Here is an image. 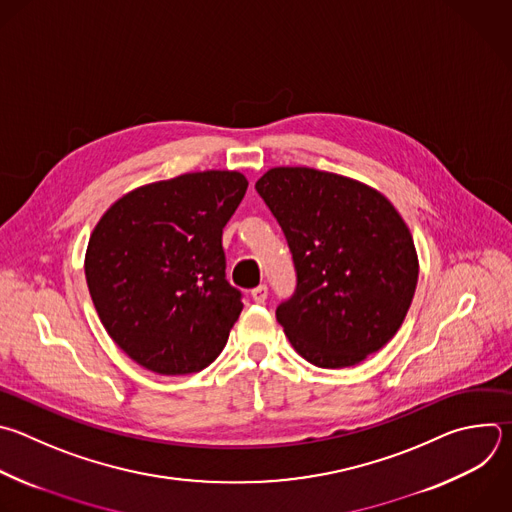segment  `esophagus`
<instances>
[{
	"mask_svg": "<svg viewBox=\"0 0 512 512\" xmlns=\"http://www.w3.org/2000/svg\"><path fill=\"white\" fill-rule=\"evenodd\" d=\"M267 293H269L267 285H257L255 289H251V297H253V301H255V303H265Z\"/></svg>",
	"mask_w": 512,
	"mask_h": 512,
	"instance_id": "34e87169",
	"label": "esophagus"
}]
</instances>
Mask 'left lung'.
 Segmentation results:
<instances>
[{
  "label": "left lung",
  "instance_id": "1",
  "mask_svg": "<svg viewBox=\"0 0 512 512\" xmlns=\"http://www.w3.org/2000/svg\"><path fill=\"white\" fill-rule=\"evenodd\" d=\"M255 189L285 231L295 295L277 307L293 350L337 370L382 350L418 283L412 233L378 189L307 166H275Z\"/></svg>",
  "mask_w": 512,
  "mask_h": 512
}]
</instances>
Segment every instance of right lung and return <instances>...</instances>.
I'll return each instance as SVG.
<instances>
[{"label":"right lung","mask_w":512,"mask_h":512,"mask_svg":"<svg viewBox=\"0 0 512 512\" xmlns=\"http://www.w3.org/2000/svg\"><path fill=\"white\" fill-rule=\"evenodd\" d=\"M239 170L136 187L96 223L84 273L114 344L160 376L195 374L223 352L241 315L225 279L223 227L247 191Z\"/></svg>","instance_id":"1"}]
</instances>
